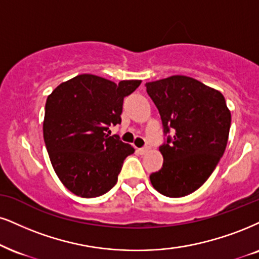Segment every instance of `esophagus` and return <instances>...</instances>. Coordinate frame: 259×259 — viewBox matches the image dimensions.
Here are the masks:
<instances>
[{
	"label": "esophagus",
	"instance_id": "34e87169",
	"mask_svg": "<svg viewBox=\"0 0 259 259\" xmlns=\"http://www.w3.org/2000/svg\"><path fill=\"white\" fill-rule=\"evenodd\" d=\"M137 151H138L140 155H144L145 152L148 151V148H139V149H137Z\"/></svg>",
	"mask_w": 259,
	"mask_h": 259
}]
</instances>
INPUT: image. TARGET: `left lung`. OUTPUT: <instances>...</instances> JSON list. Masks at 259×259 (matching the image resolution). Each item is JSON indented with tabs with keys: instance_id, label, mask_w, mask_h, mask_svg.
Listing matches in <instances>:
<instances>
[{
	"instance_id": "obj_1",
	"label": "left lung",
	"mask_w": 259,
	"mask_h": 259,
	"mask_svg": "<svg viewBox=\"0 0 259 259\" xmlns=\"http://www.w3.org/2000/svg\"><path fill=\"white\" fill-rule=\"evenodd\" d=\"M145 86L167 136L159 146L163 165L150 180L163 196L185 197L205 183L225 154L231 111L221 92L190 76L173 75Z\"/></svg>"
}]
</instances>
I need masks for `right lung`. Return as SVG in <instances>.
<instances>
[{
  "instance_id": "right-lung-1",
  "label": "right lung",
  "mask_w": 259,
  "mask_h": 259,
  "mask_svg": "<svg viewBox=\"0 0 259 259\" xmlns=\"http://www.w3.org/2000/svg\"><path fill=\"white\" fill-rule=\"evenodd\" d=\"M142 80L119 84L94 74L62 82L48 96L43 136L61 183L72 193L95 198L115 186L123 161L135 149L110 136L121 123L123 98Z\"/></svg>"
}]
</instances>
